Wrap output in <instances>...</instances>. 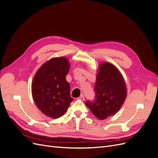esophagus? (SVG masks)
<instances>
[{"label":"esophagus","instance_id":"34e87169","mask_svg":"<svg viewBox=\"0 0 158 158\" xmlns=\"http://www.w3.org/2000/svg\"><path fill=\"white\" fill-rule=\"evenodd\" d=\"M78 99H80V100H82V101H84V99H85V98H84V95H81L78 98Z\"/></svg>","mask_w":158,"mask_h":158}]
</instances>
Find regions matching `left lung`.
Listing matches in <instances>:
<instances>
[{
	"instance_id": "8db88e82",
	"label": "left lung",
	"mask_w": 158,
	"mask_h": 158,
	"mask_svg": "<svg viewBox=\"0 0 158 158\" xmlns=\"http://www.w3.org/2000/svg\"><path fill=\"white\" fill-rule=\"evenodd\" d=\"M94 91L95 99L87 101L85 105L100 120L117 113L127 95L126 84L120 71L107 62L99 66Z\"/></svg>"
}]
</instances>
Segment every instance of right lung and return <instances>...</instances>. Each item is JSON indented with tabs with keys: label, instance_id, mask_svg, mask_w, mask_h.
<instances>
[{
	"label": "right lung",
	"instance_id": "obj_1",
	"mask_svg": "<svg viewBox=\"0 0 158 158\" xmlns=\"http://www.w3.org/2000/svg\"><path fill=\"white\" fill-rule=\"evenodd\" d=\"M69 69L67 59L56 57L45 62L34 76L31 84L33 99L47 117L63 116L74 100L70 97V84L66 80Z\"/></svg>",
	"mask_w": 158,
	"mask_h": 158
}]
</instances>
